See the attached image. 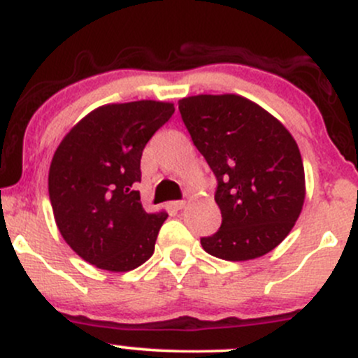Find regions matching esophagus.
Segmentation results:
<instances>
[{
	"mask_svg": "<svg viewBox=\"0 0 358 358\" xmlns=\"http://www.w3.org/2000/svg\"><path fill=\"white\" fill-rule=\"evenodd\" d=\"M171 208H175V210H182L185 207V200H175V202H171Z\"/></svg>",
	"mask_w": 358,
	"mask_h": 358,
	"instance_id": "1",
	"label": "esophagus"
}]
</instances>
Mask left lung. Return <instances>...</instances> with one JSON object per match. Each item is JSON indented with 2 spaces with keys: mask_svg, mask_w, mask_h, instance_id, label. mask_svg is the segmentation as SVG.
I'll return each mask as SVG.
<instances>
[{
  "mask_svg": "<svg viewBox=\"0 0 358 358\" xmlns=\"http://www.w3.org/2000/svg\"><path fill=\"white\" fill-rule=\"evenodd\" d=\"M180 114L217 178L220 229L200 244L224 261L268 254L294 227L305 202V168L289 131L256 102L236 96L185 97Z\"/></svg>",
  "mask_w": 358,
  "mask_h": 358,
  "instance_id": "left-lung-1",
  "label": "left lung"
}]
</instances>
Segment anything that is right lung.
Returning a JSON list of instances; mask_svg holds the SVG:
<instances>
[{
	"label": "right lung",
	"mask_w": 358,
	"mask_h": 358,
	"mask_svg": "<svg viewBox=\"0 0 358 358\" xmlns=\"http://www.w3.org/2000/svg\"><path fill=\"white\" fill-rule=\"evenodd\" d=\"M175 108L134 101L94 109L69 131L52 158L48 195L57 227L96 268L126 273L153 256L166 212L141 205V156Z\"/></svg>",
	"instance_id": "right-lung-1"
}]
</instances>
